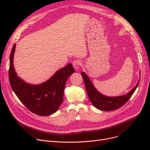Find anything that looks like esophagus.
Wrapping results in <instances>:
<instances>
[{
    "mask_svg": "<svg viewBox=\"0 0 150 150\" xmlns=\"http://www.w3.org/2000/svg\"><path fill=\"white\" fill-rule=\"evenodd\" d=\"M72 66H73V67L74 69L78 71L79 68V66H80V61L78 59H75L73 61H72Z\"/></svg>",
    "mask_w": 150,
    "mask_h": 150,
    "instance_id": "34e87169",
    "label": "esophagus"
}]
</instances>
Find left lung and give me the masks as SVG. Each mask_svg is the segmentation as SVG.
Wrapping results in <instances>:
<instances>
[{"instance_id":"1","label":"left lung","mask_w":150,"mask_h":150,"mask_svg":"<svg viewBox=\"0 0 150 150\" xmlns=\"http://www.w3.org/2000/svg\"><path fill=\"white\" fill-rule=\"evenodd\" d=\"M81 76L83 78L86 92L88 93L90 101L92 103L93 105L95 108H96L99 110L105 111H114L123 106L129 100V98L135 91L136 89L137 88L138 86L139 85L140 80L139 79L137 84L128 93L123 95V96L108 97L103 95L98 91V90L94 88L88 76L84 72H81Z\"/></svg>"}]
</instances>
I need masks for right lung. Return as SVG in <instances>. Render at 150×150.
Returning <instances> with one entry per match:
<instances>
[{
  "label": "right lung",
  "instance_id": "1",
  "mask_svg": "<svg viewBox=\"0 0 150 150\" xmlns=\"http://www.w3.org/2000/svg\"><path fill=\"white\" fill-rule=\"evenodd\" d=\"M16 44L10 55L8 77L11 88L24 105L32 112L48 116L56 112L63 101L67 79L74 72L71 64L58 70L46 82L38 85L25 83L17 76L13 64Z\"/></svg>",
  "mask_w": 150,
  "mask_h": 150
}]
</instances>
